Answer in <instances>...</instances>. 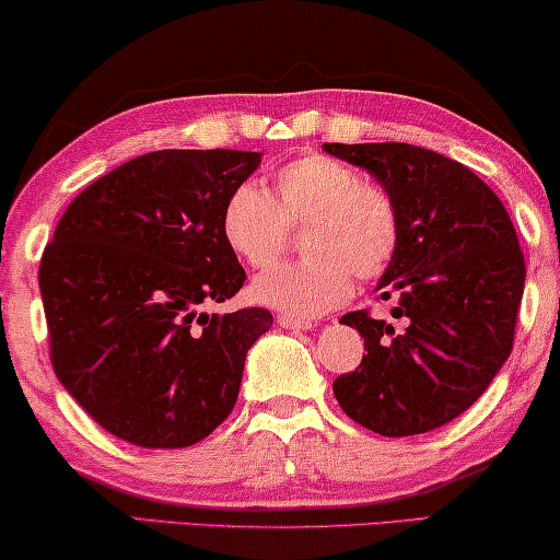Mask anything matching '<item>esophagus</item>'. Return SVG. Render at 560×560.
Instances as JSON below:
<instances>
[{
    "mask_svg": "<svg viewBox=\"0 0 560 560\" xmlns=\"http://www.w3.org/2000/svg\"><path fill=\"white\" fill-rule=\"evenodd\" d=\"M277 322L281 324L283 329H294V331H306L312 329V324L304 322V319H296V316H289V314H279Z\"/></svg>",
    "mask_w": 560,
    "mask_h": 560,
    "instance_id": "obj_1",
    "label": "esophagus"
}]
</instances>
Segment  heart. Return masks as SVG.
<instances>
[{"mask_svg":"<svg viewBox=\"0 0 560 560\" xmlns=\"http://www.w3.org/2000/svg\"><path fill=\"white\" fill-rule=\"evenodd\" d=\"M304 258L266 271L254 299L281 314L312 319L341 306L354 277H385L402 248L405 223L395 194L354 165L308 153L281 165L277 198L241 183L223 200L221 236L252 269H269L302 229Z\"/></svg>","mask_w":560,"mask_h":560,"instance_id":"heart-1","label":"heart"}]
</instances>
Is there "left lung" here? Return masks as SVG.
Here are the masks:
<instances>
[{
    "mask_svg": "<svg viewBox=\"0 0 560 560\" xmlns=\"http://www.w3.org/2000/svg\"><path fill=\"white\" fill-rule=\"evenodd\" d=\"M370 171L402 211V248L380 281L399 324L370 308L341 322L364 337L334 380L347 417L385 438L422 435L463 415L513 349L525 258L500 198L463 163L407 143H324Z\"/></svg>",
    "mask_w": 560,
    "mask_h": 560,
    "instance_id": "1",
    "label": "left lung"
}]
</instances>
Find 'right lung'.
<instances>
[{
  "label": "right lung",
  "instance_id": "1",
  "mask_svg": "<svg viewBox=\"0 0 560 560\" xmlns=\"http://www.w3.org/2000/svg\"><path fill=\"white\" fill-rule=\"evenodd\" d=\"M244 150H155L67 206L39 261L49 362L100 428L138 447H188L236 405L264 306L206 314L244 287L223 200L258 168Z\"/></svg>",
  "mask_w": 560,
  "mask_h": 560
}]
</instances>
